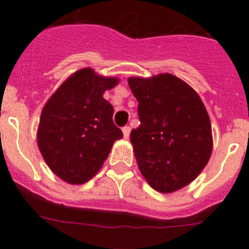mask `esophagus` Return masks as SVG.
<instances>
[{
  "mask_svg": "<svg viewBox=\"0 0 249 249\" xmlns=\"http://www.w3.org/2000/svg\"><path fill=\"white\" fill-rule=\"evenodd\" d=\"M122 132H123V137L126 138V140H128V138H129V133H131V128H129L128 126L123 127Z\"/></svg>",
  "mask_w": 249,
  "mask_h": 249,
  "instance_id": "34e87169",
  "label": "esophagus"
}]
</instances>
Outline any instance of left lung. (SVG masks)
Returning <instances> with one entry per match:
<instances>
[{"instance_id": "left-lung-1", "label": "left lung", "mask_w": 249, "mask_h": 249, "mask_svg": "<svg viewBox=\"0 0 249 249\" xmlns=\"http://www.w3.org/2000/svg\"><path fill=\"white\" fill-rule=\"evenodd\" d=\"M138 101L140 127L131 143L141 173L160 193L190 184L212 153L210 116L197 92L171 73L129 77Z\"/></svg>"}]
</instances>
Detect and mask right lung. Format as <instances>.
<instances>
[{"label":"right lung","mask_w":249,"mask_h":249,"mask_svg":"<svg viewBox=\"0 0 249 249\" xmlns=\"http://www.w3.org/2000/svg\"><path fill=\"white\" fill-rule=\"evenodd\" d=\"M118 82L116 77L82 68L46 102L37 143L51 171L67 183L89 181L103 166L114 141L123 137L112 120L113 107L103 98Z\"/></svg>","instance_id":"obj_1"}]
</instances>
